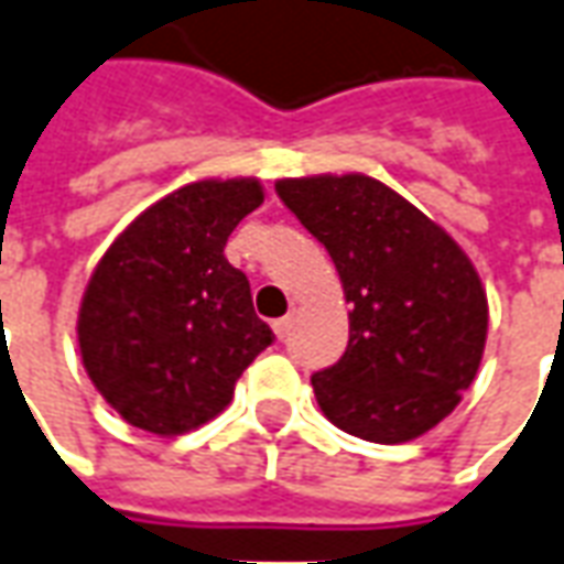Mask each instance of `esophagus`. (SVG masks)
Returning <instances> with one entry per match:
<instances>
[{
	"label": "esophagus",
	"mask_w": 564,
	"mask_h": 564,
	"mask_svg": "<svg viewBox=\"0 0 564 564\" xmlns=\"http://www.w3.org/2000/svg\"><path fill=\"white\" fill-rule=\"evenodd\" d=\"M290 317H281V321H274L271 323V329H274V336L278 338H286V333H290Z\"/></svg>",
	"instance_id": "esophagus-1"
}]
</instances>
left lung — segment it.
I'll return each instance as SVG.
<instances>
[{"label":"left lung","mask_w":564,"mask_h":564,"mask_svg":"<svg viewBox=\"0 0 564 564\" xmlns=\"http://www.w3.org/2000/svg\"><path fill=\"white\" fill-rule=\"evenodd\" d=\"M274 188L333 256L350 302L348 348L311 376L323 415L381 446L436 427L474 384L486 350L488 299L470 256L364 173L286 176Z\"/></svg>","instance_id":"left-lung-1"}]
</instances>
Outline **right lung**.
<instances>
[{"label": "right lung", "instance_id": "obj_1", "mask_svg": "<svg viewBox=\"0 0 564 564\" xmlns=\"http://www.w3.org/2000/svg\"><path fill=\"white\" fill-rule=\"evenodd\" d=\"M265 200L256 176L200 180L145 207L109 243L78 305L85 372L121 419L180 436L216 419L274 333L226 241Z\"/></svg>", "mask_w": 564, "mask_h": 564}]
</instances>
